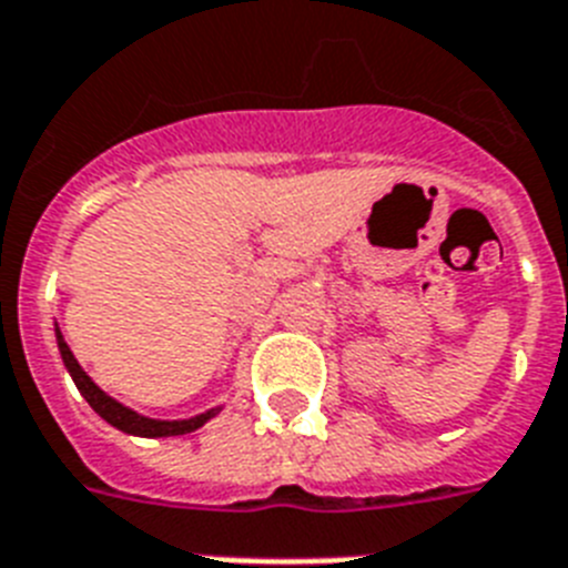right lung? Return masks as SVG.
Returning a JSON list of instances; mask_svg holds the SVG:
<instances>
[{
	"label": "right lung",
	"mask_w": 568,
	"mask_h": 568,
	"mask_svg": "<svg viewBox=\"0 0 568 568\" xmlns=\"http://www.w3.org/2000/svg\"><path fill=\"white\" fill-rule=\"evenodd\" d=\"M54 335H57V349H60L63 366L69 369L71 381H74V387L80 389V395H83L85 402H89V407H92L94 413L103 418V422L112 424V427H118V430L126 433V436H141V438L184 436V433L199 430L202 424H207L213 416H219V413H222V407H211V409H204V413H199V416H190V418L141 416L138 409L126 407V404H121L109 393H103V389H100L98 384L89 378V373H85L83 366H80V361L74 357V352L69 349V343H65L63 332H60V326H57V323H54Z\"/></svg>",
	"instance_id": "right-lung-1"
}]
</instances>
